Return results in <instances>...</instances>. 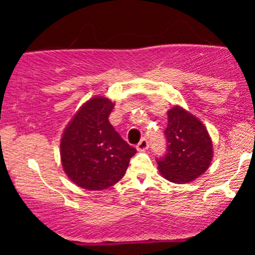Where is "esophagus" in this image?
I'll return each mask as SVG.
<instances>
[{
    "label": "esophagus",
    "mask_w": 255,
    "mask_h": 255,
    "mask_svg": "<svg viewBox=\"0 0 255 255\" xmlns=\"http://www.w3.org/2000/svg\"><path fill=\"white\" fill-rule=\"evenodd\" d=\"M147 148H148V141H147V140H146L145 137H144V139L140 140L139 144L136 145V150H137V151H141V152H142V151H146V150H147Z\"/></svg>",
    "instance_id": "obj_1"
}]
</instances>
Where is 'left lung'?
I'll list each match as a JSON object with an SVG mask.
<instances>
[{"instance_id": "1", "label": "left lung", "mask_w": 255, "mask_h": 255, "mask_svg": "<svg viewBox=\"0 0 255 255\" xmlns=\"http://www.w3.org/2000/svg\"><path fill=\"white\" fill-rule=\"evenodd\" d=\"M165 156L157 159L158 169L170 182H192L212 162V140L200 120L181 107L168 111Z\"/></svg>"}]
</instances>
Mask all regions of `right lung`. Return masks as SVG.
Wrapping results in <instances>:
<instances>
[{"label":"right lung","mask_w":255,"mask_h":255,"mask_svg":"<svg viewBox=\"0 0 255 255\" xmlns=\"http://www.w3.org/2000/svg\"><path fill=\"white\" fill-rule=\"evenodd\" d=\"M110 99L87 101L64 129L61 139L63 170L75 184L89 191H103L126 174L136 150L110 125Z\"/></svg>","instance_id":"obj_1"}]
</instances>
